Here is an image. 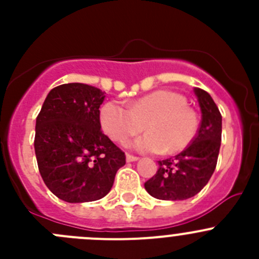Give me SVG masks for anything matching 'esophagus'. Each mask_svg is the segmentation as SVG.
Returning <instances> with one entry per match:
<instances>
[{
    "label": "esophagus",
    "mask_w": 259,
    "mask_h": 259,
    "mask_svg": "<svg viewBox=\"0 0 259 259\" xmlns=\"http://www.w3.org/2000/svg\"><path fill=\"white\" fill-rule=\"evenodd\" d=\"M125 159H127V162H136V161H139V157H136V155H132V154H127L125 155Z\"/></svg>",
    "instance_id": "1"
}]
</instances>
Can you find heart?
<instances>
[{
  "label": "heart",
  "mask_w": 259,
  "mask_h": 259,
  "mask_svg": "<svg viewBox=\"0 0 259 259\" xmlns=\"http://www.w3.org/2000/svg\"><path fill=\"white\" fill-rule=\"evenodd\" d=\"M100 119L105 134L116 143H124L145 127L148 134L131 145L146 153L178 154L191 145L198 131V116L187 106V98L164 89L137 98L130 107L107 102Z\"/></svg>",
  "instance_id": "heart-1"
}]
</instances>
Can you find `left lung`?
<instances>
[{
    "mask_svg": "<svg viewBox=\"0 0 259 259\" xmlns=\"http://www.w3.org/2000/svg\"><path fill=\"white\" fill-rule=\"evenodd\" d=\"M194 95L202 113L201 125L191 145L174 158L158 161V171L145 183L146 192L158 200H187L207 184L218 161L222 115L211 96L201 88Z\"/></svg>",
    "mask_w": 259,
    "mask_h": 259,
    "instance_id": "left-lung-1",
    "label": "left lung"
}]
</instances>
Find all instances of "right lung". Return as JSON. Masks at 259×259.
<instances>
[{
    "mask_svg": "<svg viewBox=\"0 0 259 259\" xmlns=\"http://www.w3.org/2000/svg\"><path fill=\"white\" fill-rule=\"evenodd\" d=\"M105 92L81 83L53 88L36 118L35 153L40 175L53 194L80 203L105 197L125 155L102 134Z\"/></svg>",
    "mask_w": 259,
    "mask_h": 259,
    "instance_id": "obj_1",
    "label": "right lung"
}]
</instances>
